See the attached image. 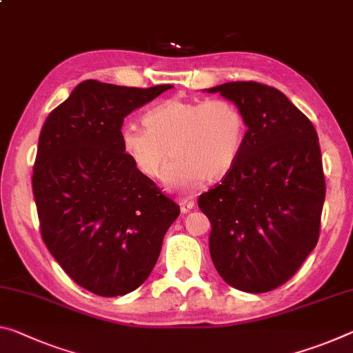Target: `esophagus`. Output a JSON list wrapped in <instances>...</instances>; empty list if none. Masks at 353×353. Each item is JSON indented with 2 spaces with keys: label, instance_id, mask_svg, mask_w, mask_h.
Listing matches in <instances>:
<instances>
[{
  "label": "esophagus",
  "instance_id": "obj_1",
  "mask_svg": "<svg viewBox=\"0 0 353 353\" xmlns=\"http://www.w3.org/2000/svg\"><path fill=\"white\" fill-rule=\"evenodd\" d=\"M179 205H181L182 214H188V212L193 209L194 203H193L192 199H181V201H179Z\"/></svg>",
  "mask_w": 353,
  "mask_h": 353
}]
</instances>
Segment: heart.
Instances as JSON below:
<instances>
[{
	"mask_svg": "<svg viewBox=\"0 0 353 353\" xmlns=\"http://www.w3.org/2000/svg\"><path fill=\"white\" fill-rule=\"evenodd\" d=\"M144 127L124 125L119 141L139 172L157 179L174 157L168 181L182 190L221 181L237 163L247 124L226 100L170 99L144 114Z\"/></svg>",
	"mask_w": 353,
	"mask_h": 353,
	"instance_id": "b5f03b06",
	"label": "heart"
}]
</instances>
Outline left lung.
Here are the masks:
<instances>
[{
    "instance_id": "8db88e82",
    "label": "left lung",
    "mask_w": 353,
    "mask_h": 353,
    "mask_svg": "<svg viewBox=\"0 0 353 353\" xmlns=\"http://www.w3.org/2000/svg\"><path fill=\"white\" fill-rule=\"evenodd\" d=\"M220 92L248 130L237 163L203 193L212 262L229 286L250 294L276 289L314 250L325 177L314 125L278 89L231 81Z\"/></svg>"
}]
</instances>
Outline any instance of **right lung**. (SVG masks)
<instances>
[{
	"mask_svg": "<svg viewBox=\"0 0 353 353\" xmlns=\"http://www.w3.org/2000/svg\"><path fill=\"white\" fill-rule=\"evenodd\" d=\"M171 88L86 80L41 130L32 193L42 239L67 275L96 295L141 286L181 214L119 141L124 117Z\"/></svg>",
	"mask_w": 353,
	"mask_h": 353,
	"instance_id": "right-lung-1",
	"label": "right lung"
}]
</instances>
